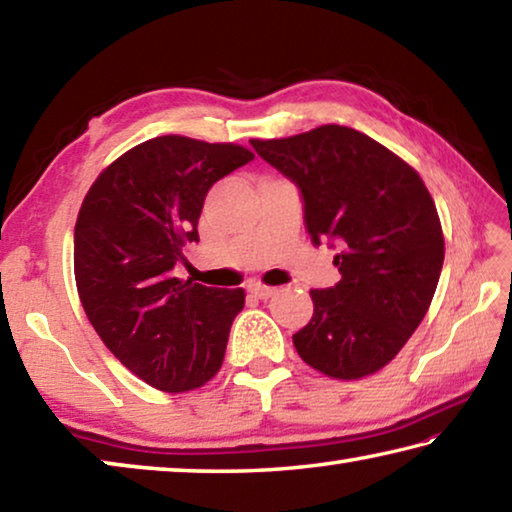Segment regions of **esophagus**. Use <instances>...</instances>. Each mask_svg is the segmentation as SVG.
Listing matches in <instances>:
<instances>
[{
	"instance_id": "1",
	"label": "esophagus",
	"mask_w": 512,
	"mask_h": 512,
	"mask_svg": "<svg viewBox=\"0 0 512 512\" xmlns=\"http://www.w3.org/2000/svg\"><path fill=\"white\" fill-rule=\"evenodd\" d=\"M248 291L253 293L255 298H259V300H266V298H271L277 289H275V287H266V284L253 282V284H250V287H248Z\"/></svg>"
}]
</instances>
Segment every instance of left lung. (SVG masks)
Here are the masks:
<instances>
[{
  "label": "left lung",
  "mask_w": 512,
  "mask_h": 512,
  "mask_svg": "<svg viewBox=\"0 0 512 512\" xmlns=\"http://www.w3.org/2000/svg\"><path fill=\"white\" fill-rule=\"evenodd\" d=\"M250 144L298 185L311 241L341 248L339 284L309 291L314 316L293 334L300 359L332 379L372 375L418 329L443 271L429 189L400 155L348 126Z\"/></svg>",
  "instance_id": "left-lung-1"
}]
</instances>
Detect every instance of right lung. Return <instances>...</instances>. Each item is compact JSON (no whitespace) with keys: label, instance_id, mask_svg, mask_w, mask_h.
I'll list each match as a JSON object with an SVG mask.
<instances>
[{"label":"right lung","instance_id":"add662e5","mask_svg":"<svg viewBox=\"0 0 512 512\" xmlns=\"http://www.w3.org/2000/svg\"><path fill=\"white\" fill-rule=\"evenodd\" d=\"M255 155L239 144L162 135L108 164L74 228L81 305L106 348L146 384L185 393L219 372L244 289L173 275L210 187Z\"/></svg>","mask_w":512,"mask_h":512}]
</instances>
